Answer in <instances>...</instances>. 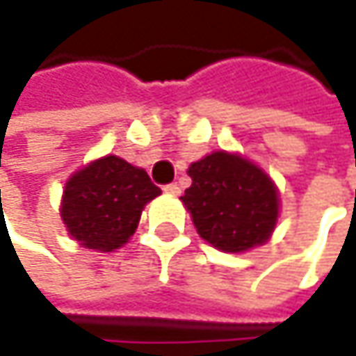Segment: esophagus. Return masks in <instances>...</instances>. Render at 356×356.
<instances>
[{
    "mask_svg": "<svg viewBox=\"0 0 356 356\" xmlns=\"http://www.w3.org/2000/svg\"><path fill=\"white\" fill-rule=\"evenodd\" d=\"M163 189H165V193H169V195H179V193H181V187H179L177 183H169V185H165Z\"/></svg>",
    "mask_w": 356,
    "mask_h": 356,
    "instance_id": "obj_1",
    "label": "esophagus"
}]
</instances>
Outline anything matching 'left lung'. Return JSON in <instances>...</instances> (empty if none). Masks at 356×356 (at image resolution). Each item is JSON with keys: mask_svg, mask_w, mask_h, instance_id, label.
<instances>
[{"mask_svg": "<svg viewBox=\"0 0 356 356\" xmlns=\"http://www.w3.org/2000/svg\"><path fill=\"white\" fill-rule=\"evenodd\" d=\"M191 187L181 195L202 239L220 251H248L268 241L278 218V193L249 161L214 152L189 167Z\"/></svg>", "mask_w": 356, "mask_h": 356, "instance_id": "obj_1", "label": "left lung"}]
</instances>
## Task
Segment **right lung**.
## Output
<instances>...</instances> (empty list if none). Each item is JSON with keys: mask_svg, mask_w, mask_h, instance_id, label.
<instances>
[{"mask_svg": "<svg viewBox=\"0 0 356 356\" xmlns=\"http://www.w3.org/2000/svg\"><path fill=\"white\" fill-rule=\"evenodd\" d=\"M159 193L144 169L105 156L65 183L61 218L80 245L113 251L136 233L142 208Z\"/></svg>", "mask_w": 356, "mask_h": 356, "instance_id": "obj_1", "label": "right lung"}]
</instances>
